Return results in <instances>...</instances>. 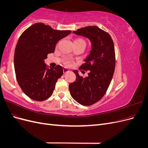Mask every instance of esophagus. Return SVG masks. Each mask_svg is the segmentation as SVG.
Segmentation results:
<instances>
[{"instance_id": "obj_1", "label": "esophagus", "mask_w": 148, "mask_h": 148, "mask_svg": "<svg viewBox=\"0 0 148 148\" xmlns=\"http://www.w3.org/2000/svg\"><path fill=\"white\" fill-rule=\"evenodd\" d=\"M70 70H69V69H67V68H66V67H65V68H64V69H63V71H64V73H67L68 72V71H69Z\"/></svg>"}]
</instances>
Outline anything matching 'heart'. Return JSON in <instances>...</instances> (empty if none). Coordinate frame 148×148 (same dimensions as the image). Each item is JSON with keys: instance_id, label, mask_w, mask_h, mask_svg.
Wrapping results in <instances>:
<instances>
[{"instance_id": "heart-1", "label": "heart", "mask_w": 148, "mask_h": 148, "mask_svg": "<svg viewBox=\"0 0 148 148\" xmlns=\"http://www.w3.org/2000/svg\"><path fill=\"white\" fill-rule=\"evenodd\" d=\"M66 63H69V62H66Z\"/></svg>"}]
</instances>
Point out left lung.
I'll list each match as a JSON object with an SVG mask.
<instances>
[{
  "label": "left lung",
  "mask_w": 148,
  "mask_h": 148,
  "mask_svg": "<svg viewBox=\"0 0 148 148\" xmlns=\"http://www.w3.org/2000/svg\"><path fill=\"white\" fill-rule=\"evenodd\" d=\"M91 42L89 54L79 68L89 70L88 76L80 77L76 70V79L69 84L70 95L83 106H90L105 95L114 73L115 57L114 42L109 33L96 26H86L73 31Z\"/></svg>",
  "instance_id": "obj_1"
}]
</instances>
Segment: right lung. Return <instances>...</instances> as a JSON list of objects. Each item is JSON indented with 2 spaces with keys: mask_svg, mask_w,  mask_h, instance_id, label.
Masks as SVG:
<instances>
[{
  "mask_svg": "<svg viewBox=\"0 0 148 148\" xmlns=\"http://www.w3.org/2000/svg\"><path fill=\"white\" fill-rule=\"evenodd\" d=\"M70 33L36 23L20 36L15 51L14 68L18 83L31 99L42 101L52 95L57 79L63 75V68L49 66L44 59L54 52L57 42Z\"/></svg>",
  "mask_w": 148,
  "mask_h": 148,
  "instance_id": "1",
  "label": "right lung"
}]
</instances>
